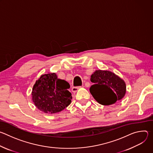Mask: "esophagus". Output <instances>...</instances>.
<instances>
[{
	"label": "esophagus",
	"instance_id": "obj_1",
	"mask_svg": "<svg viewBox=\"0 0 153 153\" xmlns=\"http://www.w3.org/2000/svg\"><path fill=\"white\" fill-rule=\"evenodd\" d=\"M80 86H73L72 88V91L73 93H76L77 91V90L80 88Z\"/></svg>",
	"mask_w": 153,
	"mask_h": 153
}]
</instances>
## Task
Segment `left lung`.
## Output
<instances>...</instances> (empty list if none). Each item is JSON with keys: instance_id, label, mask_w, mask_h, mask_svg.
I'll return each instance as SVG.
<instances>
[{"instance_id": "8db88e82", "label": "left lung", "mask_w": 153, "mask_h": 153, "mask_svg": "<svg viewBox=\"0 0 153 153\" xmlns=\"http://www.w3.org/2000/svg\"><path fill=\"white\" fill-rule=\"evenodd\" d=\"M90 91L99 103L110 105L121 100L126 93L124 81L113 73L97 70L91 76Z\"/></svg>"}]
</instances>
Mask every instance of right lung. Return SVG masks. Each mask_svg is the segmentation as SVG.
Wrapping results in <instances>:
<instances>
[{"label": "right lung", "instance_id": "obj_1", "mask_svg": "<svg viewBox=\"0 0 153 153\" xmlns=\"http://www.w3.org/2000/svg\"><path fill=\"white\" fill-rule=\"evenodd\" d=\"M70 88V84L58 79L55 73L42 75L33 86V101L39 110L45 113H59L71 103Z\"/></svg>", "mask_w": 153, "mask_h": 153}]
</instances>
